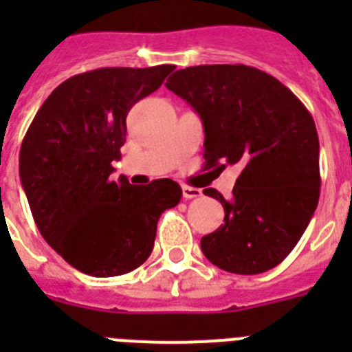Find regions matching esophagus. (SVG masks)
Masks as SVG:
<instances>
[{"label": "esophagus", "mask_w": 352, "mask_h": 352, "mask_svg": "<svg viewBox=\"0 0 352 352\" xmlns=\"http://www.w3.org/2000/svg\"><path fill=\"white\" fill-rule=\"evenodd\" d=\"M203 195V192L199 190V188H194V186H183V197L185 199H197Z\"/></svg>", "instance_id": "obj_1"}]
</instances>
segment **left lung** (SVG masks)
<instances>
[{
	"instance_id": "1",
	"label": "left lung",
	"mask_w": 352,
	"mask_h": 352,
	"mask_svg": "<svg viewBox=\"0 0 352 352\" xmlns=\"http://www.w3.org/2000/svg\"><path fill=\"white\" fill-rule=\"evenodd\" d=\"M167 89L201 116L206 167L241 169L232 195L214 188L223 223L203 236L211 264L238 275L275 268L296 247L319 203V138L312 114L273 76L247 65L174 72Z\"/></svg>"
}]
</instances>
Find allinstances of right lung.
Returning a JSON list of instances; mask_svg holds the SVG:
<instances>
[{
  "label": "right lung",
  "mask_w": 352,
  "mask_h": 352,
  "mask_svg": "<svg viewBox=\"0 0 352 352\" xmlns=\"http://www.w3.org/2000/svg\"><path fill=\"white\" fill-rule=\"evenodd\" d=\"M174 65L107 67L61 82L31 121L19 174L43 239L91 276L133 272L149 257L160 214L182 201L169 178L133 186L113 182L126 139V114Z\"/></svg>",
  "instance_id": "add662e5"
}]
</instances>
